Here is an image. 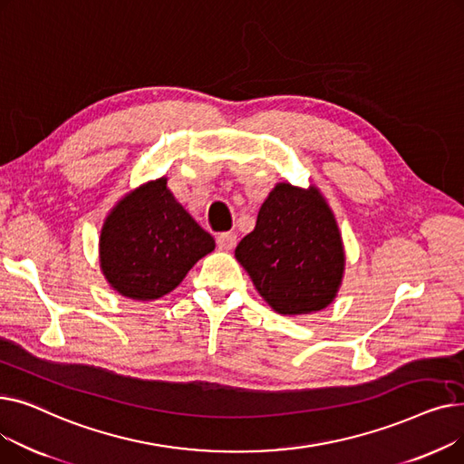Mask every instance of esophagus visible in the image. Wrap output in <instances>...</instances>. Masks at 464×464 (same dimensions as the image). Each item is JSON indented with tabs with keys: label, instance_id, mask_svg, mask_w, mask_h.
I'll return each instance as SVG.
<instances>
[{
	"label": "esophagus",
	"instance_id": "esophagus-1",
	"mask_svg": "<svg viewBox=\"0 0 464 464\" xmlns=\"http://www.w3.org/2000/svg\"><path fill=\"white\" fill-rule=\"evenodd\" d=\"M216 245H218L219 250L229 252V250H233L237 246V235L231 233V231L229 233H219L216 237Z\"/></svg>",
	"mask_w": 464,
	"mask_h": 464
}]
</instances>
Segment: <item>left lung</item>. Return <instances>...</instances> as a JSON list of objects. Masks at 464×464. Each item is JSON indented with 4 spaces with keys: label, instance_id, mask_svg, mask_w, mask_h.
I'll list each match as a JSON object with an SVG mask.
<instances>
[{
    "label": "left lung",
    "instance_id": "obj_1",
    "mask_svg": "<svg viewBox=\"0 0 464 464\" xmlns=\"http://www.w3.org/2000/svg\"><path fill=\"white\" fill-rule=\"evenodd\" d=\"M237 261L259 295L280 314H308L333 303L344 273L338 226L318 189L278 184L259 208Z\"/></svg>",
    "mask_w": 464,
    "mask_h": 464
}]
</instances>
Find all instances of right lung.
<instances>
[{"instance_id": "add662e5", "label": "right lung", "mask_w": 464, "mask_h": 464, "mask_svg": "<svg viewBox=\"0 0 464 464\" xmlns=\"http://www.w3.org/2000/svg\"><path fill=\"white\" fill-rule=\"evenodd\" d=\"M214 250V238L182 208L167 180L149 182L121 199L100 238L102 271L124 297L152 301L173 291Z\"/></svg>"}]
</instances>
